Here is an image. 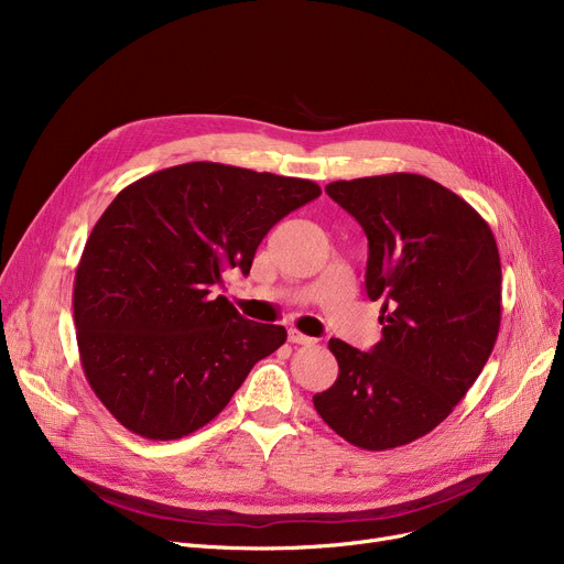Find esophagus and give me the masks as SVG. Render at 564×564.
Instances as JSON below:
<instances>
[{
    "label": "esophagus",
    "instance_id": "34e87169",
    "mask_svg": "<svg viewBox=\"0 0 564 564\" xmlns=\"http://www.w3.org/2000/svg\"><path fill=\"white\" fill-rule=\"evenodd\" d=\"M288 340H290L292 345H315V343H317L315 338L304 336V334L297 332V329H290V332H288Z\"/></svg>",
    "mask_w": 564,
    "mask_h": 564
}]
</instances>
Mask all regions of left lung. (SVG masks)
Masks as SVG:
<instances>
[{"label": "left lung", "mask_w": 564, "mask_h": 564, "mask_svg": "<svg viewBox=\"0 0 564 564\" xmlns=\"http://www.w3.org/2000/svg\"><path fill=\"white\" fill-rule=\"evenodd\" d=\"M324 189L364 226L366 290L383 304L370 351L329 340L338 379L313 404L351 446L400 448L446 421L489 359L502 308L498 247L464 198L419 173Z\"/></svg>", "instance_id": "1"}]
</instances>
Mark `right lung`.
I'll list each match as a JSON object with an SVG mask.
<instances>
[{
  "label": "right lung",
  "mask_w": 564,
  "mask_h": 564,
  "mask_svg": "<svg viewBox=\"0 0 564 564\" xmlns=\"http://www.w3.org/2000/svg\"><path fill=\"white\" fill-rule=\"evenodd\" d=\"M322 194L304 177L217 162L155 171L109 203L82 251L73 313L88 387L130 432L183 438L219 416L288 334L245 319L215 285Z\"/></svg>",
  "instance_id": "1"
}]
</instances>
